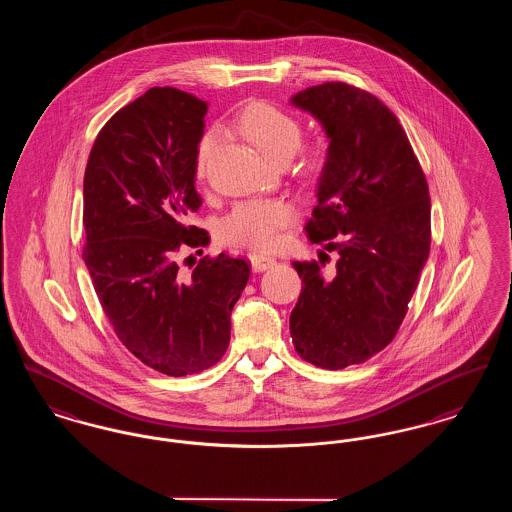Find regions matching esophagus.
Here are the masks:
<instances>
[{
  "mask_svg": "<svg viewBox=\"0 0 512 512\" xmlns=\"http://www.w3.org/2000/svg\"><path fill=\"white\" fill-rule=\"evenodd\" d=\"M249 261H251V267L257 272L261 270H267V268L274 267L276 265V259L270 257V255H263V253H249Z\"/></svg>",
  "mask_w": 512,
  "mask_h": 512,
  "instance_id": "obj_1",
  "label": "esophagus"
}]
</instances>
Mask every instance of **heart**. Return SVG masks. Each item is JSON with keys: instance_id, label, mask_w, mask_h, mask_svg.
Segmentation results:
<instances>
[{"instance_id": "b5f03b06", "label": "heart", "mask_w": 512, "mask_h": 512, "mask_svg": "<svg viewBox=\"0 0 512 512\" xmlns=\"http://www.w3.org/2000/svg\"><path fill=\"white\" fill-rule=\"evenodd\" d=\"M234 126L253 146L274 163H286L301 144L303 128L292 113L268 103L251 101L236 115ZM219 147V134L207 130L195 146V174L203 176ZM328 161V147L317 140L299 153V171L315 176ZM293 209L282 199H245L234 205L220 224L226 242L270 247L280 240L282 230L290 224Z\"/></svg>"}]
</instances>
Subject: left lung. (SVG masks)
Listing matches in <instances>:
<instances>
[{
	"instance_id": "obj_1",
	"label": "left lung",
	"mask_w": 512,
	"mask_h": 512,
	"mask_svg": "<svg viewBox=\"0 0 512 512\" xmlns=\"http://www.w3.org/2000/svg\"><path fill=\"white\" fill-rule=\"evenodd\" d=\"M317 119L328 161L305 232L336 251L295 261L303 288L290 315L301 359L328 370L365 363L390 343L430 253L426 176L397 117L345 82H324L292 98Z\"/></svg>"
}]
</instances>
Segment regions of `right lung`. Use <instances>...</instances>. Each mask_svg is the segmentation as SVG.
Returning a JSON list of instances; mask_svg holds the SVG:
<instances>
[{"instance_id":"1","label":"right lung","mask_w":512,"mask_h":512,"mask_svg":"<svg viewBox=\"0 0 512 512\" xmlns=\"http://www.w3.org/2000/svg\"><path fill=\"white\" fill-rule=\"evenodd\" d=\"M205 113L203 99L151 88L99 130L84 172L82 257L101 309L122 345L167 376L219 363L249 280L245 259L224 253L190 272L176 261L182 245L209 244L184 224L201 207L195 146Z\"/></svg>"}]
</instances>
